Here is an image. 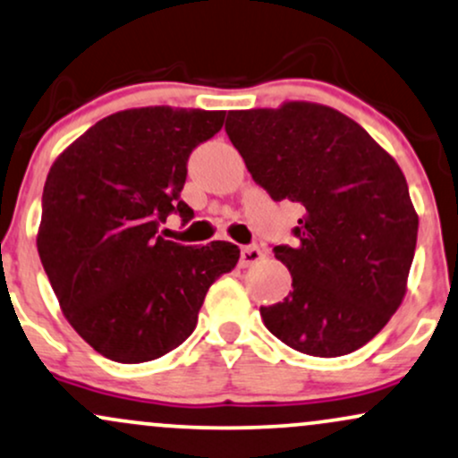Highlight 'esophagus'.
Here are the masks:
<instances>
[{"label":"esophagus","mask_w":458,"mask_h":458,"mask_svg":"<svg viewBox=\"0 0 458 458\" xmlns=\"http://www.w3.org/2000/svg\"><path fill=\"white\" fill-rule=\"evenodd\" d=\"M263 257V252H261V249L259 246H255V244H249V246H242V250H240V263L242 266H252V263H257Z\"/></svg>","instance_id":"34e87169"}]
</instances>
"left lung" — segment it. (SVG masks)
Here are the masks:
<instances>
[{"mask_svg":"<svg viewBox=\"0 0 458 458\" xmlns=\"http://www.w3.org/2000/svg\"><path fill=\"white\" fill-rule=\"evenodd\" d=\"M225 131L252 180L304 212L295 244L272 249L293 292L261 306L263 324L317 358L367 345L405 298L416 250L418 214L401 166L360 123L315 102L229 111Z\"/></svg>","mask_w":458,"mask_h":458,"instance_id":"obj_1","label":"left lung"}]
</instances>
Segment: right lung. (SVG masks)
I'll return each instance as SVG.
<instances>
[{"label":"right lung","instance_id":"obj_1","mask_svg":"<svg viewBox=\"0 0 458 458\" xmlns=\"http://www.w3.org/2000/svg\"><path fill=\"white\" fill-rule=\"evenodd\" d=\"M225 111L143 106L113 113L53 163L42 192L38 255L59 306L113 362H149L186 341L231 242L184 246L158 227L182 201L188 156L223 128Z\"/></svg>","mask_w":458,"mask_h":458}]
</instances>
